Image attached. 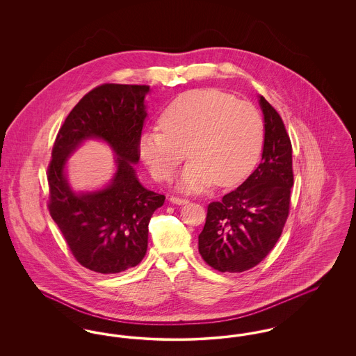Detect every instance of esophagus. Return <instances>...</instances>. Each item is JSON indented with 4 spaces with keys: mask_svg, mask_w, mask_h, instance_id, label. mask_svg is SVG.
Returning a JSON list of instances; mask_svg holds the SVG:
<instances>
[{
    "mask_svg": "<svg viewBox=\"0 0 356 356\" xmlns=\"http://www.w3.org/2000/svg\"><path fill=\"white\" fill-rule=\"evenodd\" d=\"M170 203L177 204V205H184L188 203L186 199H180V197H176V196H172L170 199Z\"/></svg>",
    "mask_w": 356,
    "mask_h": 356,
    "instance_id": "obj_1",
    "label": "esophagus"
}]
</instances>
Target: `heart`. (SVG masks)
Masks as SVG:
<instances>
[{
	"label": "heart",
	"instance_id": "heart-1",
	"mask_svg": "<svg viewBox=\"0 0 356 356\" xmlns=\"http://www.w3.org/2000/svg\"><path fill=\"white\" fill-rule=\"evenodd\" d=\"M159 122L160 128L140 137V156L156 180L167 181L188 154L177 186L189 193L213 183L236 184L252 168L264 136L254 105L218 89L181 93L163 109Z\"/></svg>",
	"mask_w": 356,
	"mask_h": 356
}]
</instances>
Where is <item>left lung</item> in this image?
Wrapping results in <instances>:
<instances>
[{"mask_svg":"<svg viewBox=\"0 0 356 356\" xmlns=\"http://www.w3.org/2000/svg\"><path fill=\"white\" fill-rule=\"evenodd\" d=\"M261 161L248 179L220 202L208 205L199 235V252L220 272H243L257 266L275 247L288 218L293 184L292 145L279 113L263 96Z\"/></svg>","mask_w":356,"mask_h":356,"instance_id":"obj_1","label":"left lung"}]
</instances>
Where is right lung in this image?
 Masks as SVG:
<instances>
[{"instance_id":"obj_1","label":"right lung","mask_w":356,"mask_h":356,"mask_svg":"<svg viewBox=\"0 0 356 356\" xmlns=\"http://www.w3.org/2000/svg\"><path fill=\"white\" fill-rule=\"evenodd\" d=\"M148 85L104 84L72 109L56 137L48 167L49 212L76 260L90 271L118 273L147 254L148 224L165 196L136 175L138 141L147 118ZM86 139L112 148L117 172L102 190L76 193L66 179L68 157Z\"/></svg>"}]
</instances>
